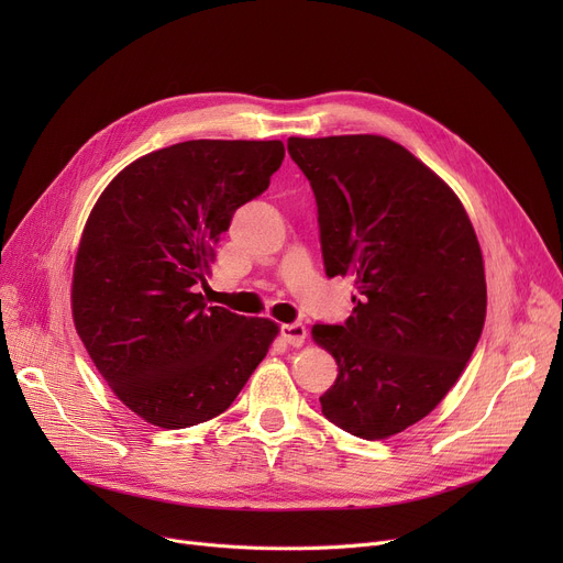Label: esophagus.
<instances>
[{"instance_id": "obj_1", "label": "esophagus", "mask_w": 563, "mask_h": 563, "mask_svg": "<svg viewBox=\"0 0 563 563\" xmlns=\"http://www.w3.org/2000/svg\"><path fill=\"white\" fill-rule=\"evenodd\" d=\"M280 335L285 338V342L287 344H291V346H301L303 342H306V327L303 323H283L280 327Z\"/></svg>"}]
</instances>
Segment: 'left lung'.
Here are the masks:
<instances>
[{"label":"left lung","instance_id":"left-lung-1","mask_svg":"<svg viewBox=\"0 0 563 563\" xmlns=\"http://www.w3.org/2000/svg\"><path fill=\"white\" fill-rule=\"evenodd\" d=\"M287 151L317 200L327 276L358 289L344 323L312 327L338 363L321 412L351 435L390 438L429 416L479 342L475 228L456 194L386 136H289Z\"/></svg>","mask_w":563,"mask_h":563}]
</instances>
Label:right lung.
<instances>
[{"instance_id": "add662e5", "label": "right lung", "mask_w": 563, "mask_h": 563, "mask_svg": "<svg viewBox=\"0 0 563 563\" xmlns=\"http://www.w3.org/2000/svg\"><path fill=\"white\" fill-rule=\"evenodd\" d=\"M283 141L198 139L118 173L88 217L73 272L75 329L113 395L145 422L187 429L242 393L278 327L210 306L214 244L269 187Z\"/></svg>"}]
</instances>
